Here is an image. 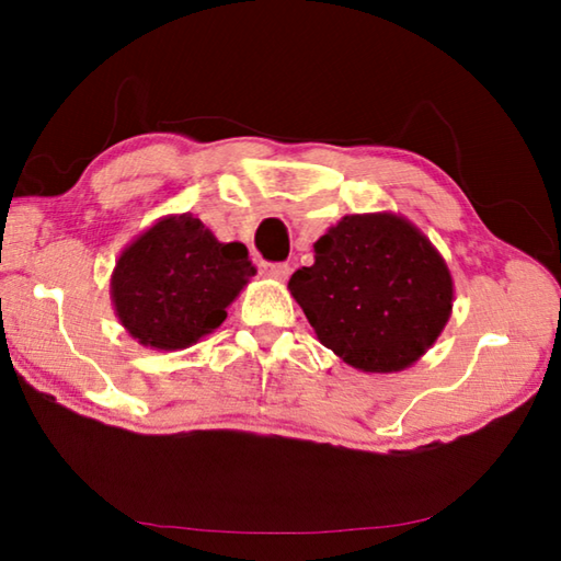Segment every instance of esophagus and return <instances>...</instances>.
<instances>
[{
	"label": "esophagus",
	"mask_w": 561,
	"mask_h": 561,
	"mask_svg": "<svg viewBox=\"0 0 561 561\" xmlns=\"http://www.w3.org/2000/svg\"><path fill=\"white\" fill-rule=\"evenodd\" d=\"M262 274H264V277H270V279L284 282V279L289 277V264H284V262H267V264H262Z\"/></svg>",
	"instance_id": "1"
}]
</instances>
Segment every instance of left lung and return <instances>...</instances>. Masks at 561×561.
Segmentation results:
<instances>
[{"label":"left lung","instance_id":"1","mask_svg":"<svg viewBox=\"0 0 561 561\" xmlns=\"http://www.w3.org/2000/svg\"><path fill=\"white\" fill-rule=\"evenodd\" d=\"M289 291L321 344L364 374L413 366L443 334L455 299L443 254L396 213L341 217Z\"/></svg>","mask_w":561,"mask_h":561}]
</instances>
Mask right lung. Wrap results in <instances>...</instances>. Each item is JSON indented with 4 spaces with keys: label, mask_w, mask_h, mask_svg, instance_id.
I'll list each match as a JSON object with an SVG mask.
<instances>
[{
    "label": "right lung",
    "mask_w": 561,
    "mask_h": 561,
    "mask_svg": "<svg viewBox=\"0 0 561 561\" xmlns=\"http://www.w3.org/2000/svg\"><path fill=\"white\" fill-rule=\"evenodd\" d=\"M252 277L242 242H220L190 213L165 215L121 252L111 301L138 344L180 351L222 324Z\"/></svg>",
    "instance_id": "1"
}]
</instances>
